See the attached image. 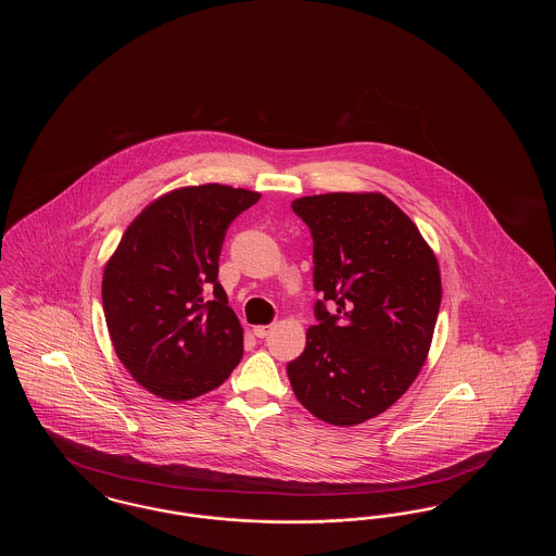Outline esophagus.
<instances>
[{
	"label": "esophagus",
	"mask_w": 556,
	"mask_h": 556,
	"mask_svg": "<svg viewBox=\"0 0 556 556\" xmlns=\"http://www.w3.org/2000/svg\"><path fill=\"white\" fill-rule=\"evenodd\" d=\"M273 331V325H258V327H254V336L258 338V340H265L268 338V333Z\"/></svg>",
	"instance_id": "34e87169"
}]
</instances>
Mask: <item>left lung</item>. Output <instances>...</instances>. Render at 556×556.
<instances>
[{"label": "left lung", "mask_w": 556, "mask_h": 556, "mask_svg": "<svg viewBox=\"0 0 556 556\" xmlns=\"http://www.w3.org/2000/svg\"><path fill=\"white\" fill-rule=\"evenodd\" d=\"M291 208L311 229L313 283L323 295L306 348L288 365L291 388L320 421L363 424L424 367L442 302L438 261L381 193L308 195Z\"/></svg>", "instance_id": "1"}]
</instances>
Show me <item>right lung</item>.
Returning <instances> with one entry per match:
<instances>
[{
	"instance_id": "add662e5",
	"label": "right lung",
	"mask_w": 556,
	"mask_h": 556,
	"mask_svg": "<svg viewBox=\"0 0 556 556\" xmlns=\"http://www.w3.org/2000/svg\"><path fill=\"white\" fill-rule=\"evenodd\" d=\"M261 200L236 187H184L141 212L104 270L102 302L116 356L164 400L218 388L243 354V331L218 281L229 225Z\"/></svg>"
}]
</instances>
